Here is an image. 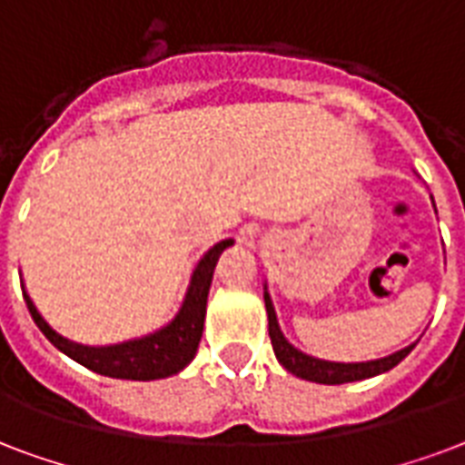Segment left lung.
<instances>
[{
	"instance_id": "left-lung-1",
	"label": "left lung",
	"mask_w": 465,
	"mask_h": 465,
	"mask_svg": "<svg viewBox=\"0 0 465 465\" xmlns=\"http://www.w3.org/2000/svg\"><path fill=\"white\" fill-rule=\"evenodd\" d=\"M264 305L266 315H269V337H272L273 354L279 359L283 369L298 376L303 381H312V383H325V386H340V383H351V381H363L371 379V376H379V373H386L393 366L405 359V356L412 351L415 344L395 351V354H388L383 359H373V361H325V359H318V356H311L296 349L286 337H283L282 327H279V320H276V311H273L272 296L264 286Z\"/></svg>"
}]
</instances>
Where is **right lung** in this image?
<instances>
[{"label": "right lung", "mask_w": 465, "mask_h": 465, "mask_svg": "<svg viewBox=\"0 0 465 465\" xmlns=\"http://www.w3.org/2000/svg\"><path fill=\"white\" fill-rule=\"evenodd\" d=\"M230 244H232V240H223V242L213 244L199 259V264L192 273L189 289H186V296H183L182 308L174 315V320L160 327V330L145 334V337L118 341V344H106V347L79 344V341H72L60 332H55L43 320L26 289L21 286L24 289V301H26L34 322L41 327V332L48 337L50 344L60 349L70 359H74L77 363L86 366L89 371L125 381L167 379V376H174L182 369H186L196 356L201 334H203V320H206V303L211 282H213V269L223 250H228Z\"/></svg>", "instance_id": "1"}]
</instances>
